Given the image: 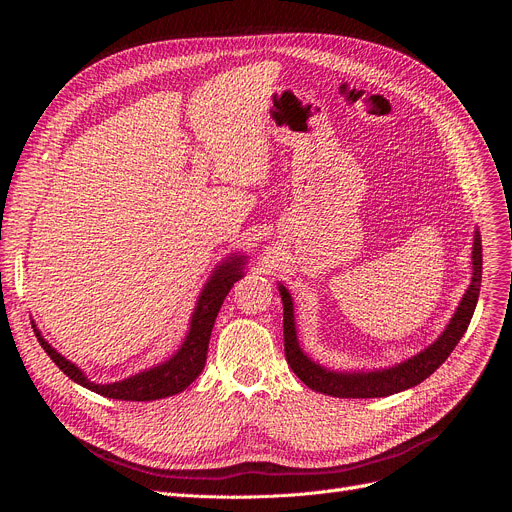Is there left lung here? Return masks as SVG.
<instances>
[{
	"label": "left lung",
	"instance_id": "obj_1",
	"mask_svg": "<svg viewBox=\"0 0 512 512\" xmlns=\"http://www.w3.org/2000/svg\"><path fill=\"white\" fill-rule=\"evenodd\" d=\"M481 236L475 228L473 247H471V284L465 290L463 299L452 313L444 332L417 355L407 361L396 363L384 369H355V371H336L313 361L299 344L297 321H294V303L284 284H278L282 305H284V351L290 369L297 378L315 392L338 396V398H382L402 390H409L429 378L454 351L463 334L469 328L473 317L479 288H481Z\"/></svg>",
	"mask_w": 512,
	"mask_h": 512
}]
</instances>
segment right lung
Listing matches in <instances>:
<instances>
[{
    "label": "right lung",
    "mask_w": 512,
    "mask_h": 512,
    "mask_svg": "<svg viewBox=\"0 0 512 512\" xmlns=\"http://www.w3.org/2000/svg\"><path fill=\"white\" fill-rule=\"evenodd\" d=\"M245 265H247V255L242 253H232L230 257H226L224 261L215 265L209 280L199 292L191 321H188V332L178 351L168 361L143 369L120 382H112V384L91 382L83 369L76 367L66 357H62L56 348L41 336L35 321H31V324L37 340L41 342L43 351L51 357V361L56 363L72 382L80 384L83 388L107 398H116V400L143 402V400L168 398L186 390L199 378V373L203 371L207 361V348H209V338H211L215 317H218L220 307L226 299V294L234 286V282H238L242 276H245Z\"/></svg>",
    "instance_id": "add662e5"
}]
</instances>
